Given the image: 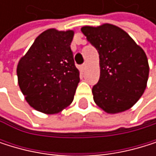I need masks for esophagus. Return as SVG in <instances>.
Returning a JSON list of instances; mask_svg holds the SVG:
<instances>
[{"mask_svg": "<svg viewBox=\"0 0 156 156\" xmlns=\"http://www.w3.org/2000/svg\"><path fill=\"white\" fill-rule=\"evenodd\" d=\"M80 68H81L82 70H84V69L86 68V63H83V64H81V65H80Z\"/></svg>", "mask_w": 156, "mask_h": 156, "instance_id": "34e87169", "label": "esophagus"}]
</instances>
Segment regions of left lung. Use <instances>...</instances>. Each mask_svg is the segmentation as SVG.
Instances as JSON below:
<instances>
[{
    "instance_id": "left-lung-1",
    "label": "left lung",
    "mask_w": 156,
    "mask_h": 156,
    "mask_svg": "<svg viewBox=\"0 0 156 156\" xmlns=\"http://www.w3.org/2000/svg\"><path fill=\"white\" fill-rule=\"evenodd\" d=\"M81 32L99 54L100 77L92 91L95 104L112 114L129 109L147 86L149 63L144 50L112 24L84 26Z\"/></svg>"
}]
</instances>
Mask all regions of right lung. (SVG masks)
<instances>
[{
  "instance_id": "1",
  "label": "right lung",
  "mask_w": 156,
  "mask_h": 156,
  "mask_svg": "<svg viewBox=\"0 0 156 156\" xmlns=\"http://www.w3.org/2000/svg\"><path fill=\"white\" fill-rule=\"evenodd\" d=\"M74 32L48 29L36 37L20 60L17 80L29 105L55 114L74 99L80 71L75 65L70 45Z\"/></svg>"
}]
</instances>
